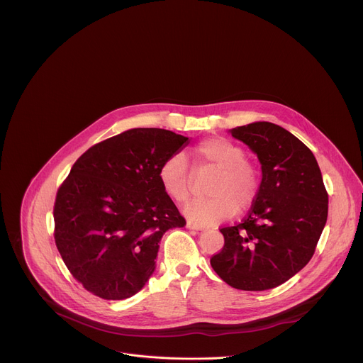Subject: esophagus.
<instances>
[{
    "label": "esophagus",
    "instance_id": "34e87169",
    "mask_svg": "<svg viewBox=\"0 0 363 363\" xmlns=\"http://www.w3.org/2000/svg\"><path fill=\"white\" fill-rule=\"evenodd\" d=\"M186 228H189V230H195V231H202L205 227H203V225H199V224H196V223L188 221V223H186Z\"/></svg>",
    "mask_w": 363,
    "mask_h": 363
}]
</instances>
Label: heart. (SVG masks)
I'll return each instance as SVG.
<instances>
[{"label": "heart", "mask_w": 363, "mask_h": 363, "mask_svg": "<svg viewBox=\"0 0 363 363\" xmlns=\"http://www.w3.org/2000/svg\"><path fill=\"white\" fill-rule=\"evenodd\" d=\"M198 169H216L208 185V198H198L184 206L185 216L199 224L225 221L254 203L260 182L254 167L247 161L242 146L224 138L205 139L191 152ZM164 192L177 202H184L192 192V177L182 155L165 160L158 172Z\"/></svg>", "instance_id": "1"}]
</instances>
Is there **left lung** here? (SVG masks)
<instances>
[{"label": "left lung", "instance_id": "left-lung-1", "mask_svg": "<svg viewBox=\"0 0 363 363\" xmlns=\"http://www.w3.org/2000/svg\"><path fill=\"white\" fill-rule=\"evenodd\" d=\"M262 164V184L248 216L224 227L214 272L231 287L274 289L315 254L328 220V192L315 155L284 128L254 122L230 130Z\"/></svg>", "mask_w": 363, "mask_h": 363}]
</instances>
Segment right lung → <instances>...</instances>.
I'll return each instance as SVG.
<instances>
[{"instance_id": "add662e5", "label": "right lung", "mask_w": 363, "mask_h": 363, "mask_svg": "<svg viewBox=\"0 0 363 363\" xmlns=\"http://www.w3.org/2000/svg\"><path fill=\"white\" fill-rule=\"evenodd\" d=\"M189 138L135 128L87 149L57 191L55 238L65 264L86 290L123 300L157 269L162 235L185 225L158 172Z\"/></svg>"}]
</instances>
